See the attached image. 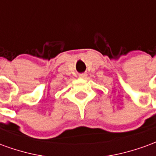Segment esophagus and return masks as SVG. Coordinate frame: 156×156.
Instances as JSON below:
<instances>
[{"mask_svg": "<svg viewBox=\"0 0 156 156\" xmlns=\"http://www.w3.org/2000/svg\"><path fill=\"white\" fill-rule=\"evenodd\" d=\"M79 77H80V78H87V73H80V74H79Z\"/></svg>", "mask_w": 156, "mask_h": 156, "instance_id": "obj_1", "label": "esophagus"}]
</instances>
